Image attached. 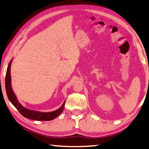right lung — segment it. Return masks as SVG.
Here are the masks:
<instances>
[{
    "label": "right lung",
    "mask_w": 149,
    "mask_h": 149,
    "mask_svg": "<svg viewBox=\"0 0 149 149\" xmlns=\"http://www.w3.org/2000/svg\"><path fill=\"white\" fill-rule=\"evenodd\" d=\"M13 59H11V61L8 64L6 75V81H5V86H6V91L8 95L9 100L12 103L13 105L19 110V112L25 118L28 119H33V120L37 121H50L52 119H55L57 117L60 113L63 112L64 109V106H65V101H64L63 104H62L59 109L55 110L53 112H42L39 111H36V110H32L28 109L27 108L23 107L20 104L15 94L13 91L12 86H11V65L12 63Z\"/></svg>",
    "instance_id": "right-lung-1"
}]
</instances>
